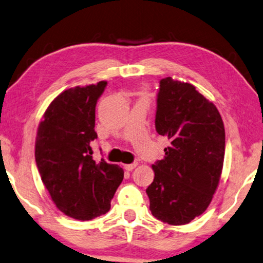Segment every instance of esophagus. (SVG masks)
Instances as JSON below:
<instances>
[{
	"instance_id": "esophagus-1",
	"label": "esophagus",
	"mask_w": 263,
	"mask_h": 263,
	"mask_svg": "<svg viewBox=\"0 0 263 263\" xmlns=\"http://www.w3.org/2000/svg\"><path fill=\"white\" fill-rule=\"evenodd\" d=\"M137 167V163H131V164H125L124 168L127 170V172H131V170H133Z\"/></svg>"
}]
</instances>
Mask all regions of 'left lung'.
Returning a JSON list of instances; mask_svg holds the SVG:
<instances>
[{
  "label": "left lung",
  "mask_w": 263,
  "mask_h": 263,
  "mask_svg": "<svg viewBox=\"0 0 263 263\" xmlns=\"http://www.w3.org/2000/svg\"><path fill=\"white\" fill-rule=\"evenodd\" d=\"M155 126L170 140L163 160L153 164L147 187L154 217L170 225L188 224L209 207L219 183L225 130L217 107L191 83L160 81Z\"/></svg>",
  "instance_id": "obj_1"
}]
</instances>
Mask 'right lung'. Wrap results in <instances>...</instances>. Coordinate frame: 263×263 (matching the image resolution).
Listing matches in <instances>:
<instances>
[{"instance_id":"add662e5","label":"right lung","mask_w":263,"mask_h":263,"mask_svg":"<svg viewBox=\"0 0 263 263\" xmlns=\"http://www.w3.org/2000/svg\"><path fill=\"white\" fill-rule=\"evenodd\" d=\"M106 81L62 91L44 113L35 139V162L59 211L79 220L108 212L124 170L94 161L96 102Z\"/></svg>"}]
</instances>
